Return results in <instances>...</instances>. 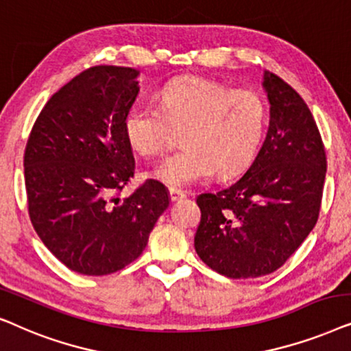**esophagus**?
I'll list each match as a JSON object with an SVG mask.
<instances>
[{"instance_id":"obj_1","label":"esophagus","mask_w":351,"mask_h":351,"mask_svg":"<svg viewBox=\"0 0 351 351\" xmlns=\"http://www.w3.org/2000/svg\"><path fill=\"white\" fill-rule=\"evenodd\" d=\"M186 197V193H183V191H180V189H170V199H171V202H178V200H181V199H184Z\"/></svg>"}]
</instances>
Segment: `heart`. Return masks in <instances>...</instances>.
Listing matches in <instances>:
<instances>
[{
	"mask_svg": "<svg viewBox=\"0 0 351 351\" xmlns=\"http://www.w3.org/2000/svg\"><path fill=\"white\" fill-rule=\"evenodd\" d=\"M158 101V107L134 101L125 114L123 132L144 157L162 154L176 132H183L186 147L152 170L163 184L188 188L215 171L228 178L254 160L266 128V106L258 95L183 78L163 86Z\"/></svg>",
	"mask_w": 351,
	"mask_h": 351,
	"instance_id": "1",
	"label": "heart"
}]
</instances>
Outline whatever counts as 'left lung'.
<instances>
[{"label":"left lung","mask_w":351,"mask_h":351,"mask_svg":"<svg viewBox=\"0 0 351 351\" xmlns=\"http://www.w3.org/2000/svg\"><path fill=\"white\" fill-rule=\"evenodd\" d=\"M269 127L249 170L215 193L199 194L194 247L213 271L232 279L273 273L317 221L326 178L319 130L300 95L263 73Z\"/></svg>","instance_id":"1"}]
</instances>
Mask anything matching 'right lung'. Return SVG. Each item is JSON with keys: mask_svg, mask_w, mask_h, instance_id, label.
<instances>
[{"mask_svg": "<svg viewBox=\"0 0 351 351\" xmlns=\"http://www.w3.org/2000/svg\"><path fill=\"white\" fill-rule=\"evenodd\" d=\"M138 77L139 70L117 65L77 75L46 102L27 143L32 224L56 258L86 276L136 260L170 205L156 180L128 197L117 195L134 173L123 119L136 101Z\"/></svg>", "mask_w": 351, "mask_h": 351, "instance_id": "obj_1", "label": "right lung"}]
</instances>
